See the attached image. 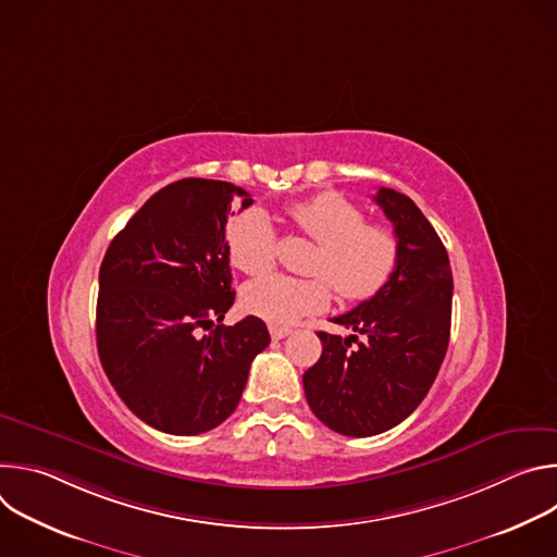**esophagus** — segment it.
Masks as SVG:
<instances>
[{"instance_id": "obj_1", "label": "esophagus", "mask_w": 557, "mask_h": 557, "mask_svg": "<svg viewBox=\"0 0 557 557\" xmlns=\"http://www.w3.org/2000/svg\"><path fill=\"white\" fill-rule=\"evenodd\" d=\"M271 337L273 339H284L286 335H290V329H280V326H271Z\"/></svg>"}]
</instances>
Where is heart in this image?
<instances>
[{"label": "heart", "instance_id": "b5f03b06", "mask_svg": "<svg viewBox=\"0 0 557 557\" xmlns=\"http://www.w3.org/2000/svg\"><path fill=\"white\" fill-rule=\"evenodd\" d=\"M299 233L317 243L308 260L312 277L273 275L253 282L243 293V306L260 320L288 326L331 301V285L348 301L372 297L381 290L399 260V240L389 226L366 222V213L348 198L326 191L286 209ZM226 253L231 264L251 277L273 271L277 235L269 215L245 209L226 226Z\"/></svg>", "mask_w": 557, "mask_h": 557}]
</instances>
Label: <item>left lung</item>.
<instances>
[{
  "label": "left lung",
  "mask_w": 557,
  "mask_h": 557,
  "mask_svg": "<svg viewBox=\"0 0 557 557\" xmlns=\"http://www.w3.org/2000/svg\"><path fill=\"white\" fill-rule=\"evenodd\" d=\"M374 202L399 240L396 269L370 299L331 320L355 335L317 333L324 350L304 372L312 414L355 438L392 430L419 408L445 359L451 326L454 280L438 233L406 194L381 187Z\"/></svg>",
  "instance_id": "obj_1"
}]
</instances>
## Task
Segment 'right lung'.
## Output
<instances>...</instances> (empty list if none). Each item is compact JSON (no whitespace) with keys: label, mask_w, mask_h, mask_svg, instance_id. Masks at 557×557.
<instances>
[{"label":"right lung","mask_w":557,"mask_h":557,"mask_svg":"<svg viewBox=\"0 0 557 557\" xmlns=\"http://www.w3.org/2000/svg\"><path fill=\"white\" fill-rule=\"evenodd\" d=\"M237 198L243 209L253 205L243 187L224 181H176L129 218L101 262L103 370L123 404L165 434L196 436L226 421L251 361L271 344L253 314L220 324L235 299L226 220ZM198 327L212 333L200 338Z\"/></svg>","instance_id":"right-lung-1"}]
</instances>
